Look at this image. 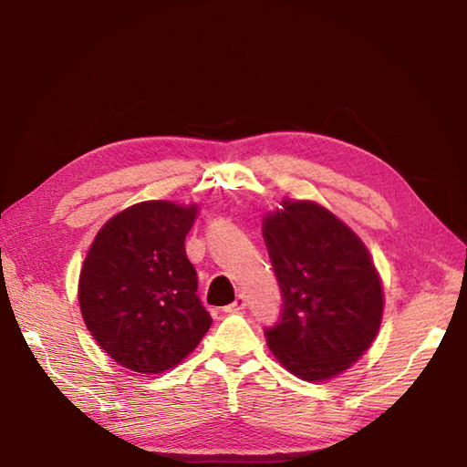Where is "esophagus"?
Returning <instances> with one entry per match:
<instances>
[{"label": "esophagus", "instance_id": "1", "mask_svg": "<svg viewBox=\"0 0 467 467\" xmlns=\"http://www.w3.org/2000/svg\"><path fill=\"white\" fill-rule=\"evenodd\" d=\"M245 306H247L245 296H244V294H237L235 300H234L230 306L223 307V312H225V314H237V312H242V309H245Z\"/></svg>", "mask_w": 467, "mask_h": 467}]
</instances>
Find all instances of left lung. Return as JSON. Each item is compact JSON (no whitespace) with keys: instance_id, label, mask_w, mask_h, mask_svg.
<instances>
[{"instance_id":"8db88e82","label":"left lung","mask_w":467,"mask_h":467,"mask_svg":"<svg viewBox=\"0 0 467 467\" xmlns=\"http://www.w3.org/2000/svg\"><path fill=\"white\" fill-rule=\"evenodd\" d=\"M263 237L282 292L280 321L265 329L285 368L323 381L350 368L378 335L384 290L370 251L333 212L282 199Z\"/></svg>"}]
</instances>
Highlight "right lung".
<instances>
[{
	"mask_svg": "<svg viewBox=\"0 0 467 467\" xmlns=\"http://www.w3.org/2000/svg\"><path fill=\"white\" fill-rule=\"evenodd\" d=\"M196 214L199 204L138 202L93 239L79 273L81 316L97 345L124 368L161 374L210 329L185 251Z\"/></svg>",
	"mask_w": 467,
	"mask_h": 467,
	"instance_id": "right-lung-1",
	"label": "right lung"
}]
</instances>
